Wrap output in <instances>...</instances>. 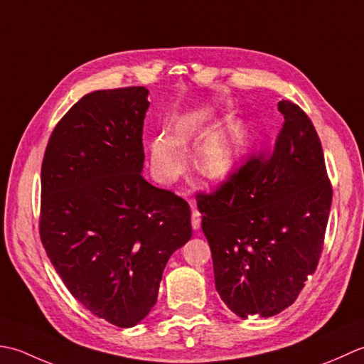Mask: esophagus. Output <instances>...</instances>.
Listing matches in <instances>:
<instances>
[{
  "label": "esophagus",
  "mask_w": 364,
  "mask_h": 364,
  "mask_svg": "<svg viewBox=\"0 0 364 364\" xmlns=\"http://www.w3.org/2000/svg\"><path fill=\"white\" fill-rule=\"evenodd\" d=\"M191 226L195 231H198V229L201 228V213H199L196 207H193L191 209Z\"/></svg>",
  "instance_id": "esophagus-1"
}]
</instances>
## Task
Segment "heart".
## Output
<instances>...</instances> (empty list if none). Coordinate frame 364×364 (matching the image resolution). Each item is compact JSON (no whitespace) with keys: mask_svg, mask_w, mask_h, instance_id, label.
<instances>
[{"mask_svg":"<svg viewBox=\"0 0 364 364\" xmlns=\"http://www.w3.org/2000/svg\"><path fill=\"white\" fill-rule=\"evenodd\" d=\"M210 119V111H195L181 117L176 124L174 135L163 132L154 139L152 165L160 179L171 182L182 174L187 165L183 147L201 135ZM243 138V125L237 119H231L223 127L209 133L196 147L195 165L198 171L209 179L225 177L234 166Z\"/></svg>","mask_w":364,"mask_h":364,"instance_id":"1","label":"heart"}]
</instances>
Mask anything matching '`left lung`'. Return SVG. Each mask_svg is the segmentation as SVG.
Listing matches in <instances>:
<instances>
[{
	"label": "left lung",
	"mask_w": 364,
	"mask_h": 364,
	"mask_svg": "<svg viewBox=\"0 0 364 364\" xmlns=\"http://www.w3.org/2000/svg\"><path fill=\"white\" fill-rule=\"evenodd\" d=\"M283 129L212 193H198L215 287L237 316L291 306L317 269L331 207L321 139L308 114L281 100Z\"/></svg>",
	"instance_id": "obj_1"
}]
</instances>
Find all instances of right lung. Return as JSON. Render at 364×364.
Returning a JSON list of instances; mask_svg holds the SVG:
<instances>
[{
  "label": "right lung",
  "mask_w": 364,
  "mask_h": 364,
  "mask_svg": "<svg viewBox=\"0 0 364 364\" xmlns=\"http://www.w3.org/2000/svg\"><path fill=\"white\" fill-rule=\"evenodd\" d=\"M147 94H86L56 124L42 161L47 256L73 299L121 328L151 313L169 256L191 237L188 203L141 174Z\"/></svg>",
  "instance_id": "right-lung-1"
}]
</instances>
